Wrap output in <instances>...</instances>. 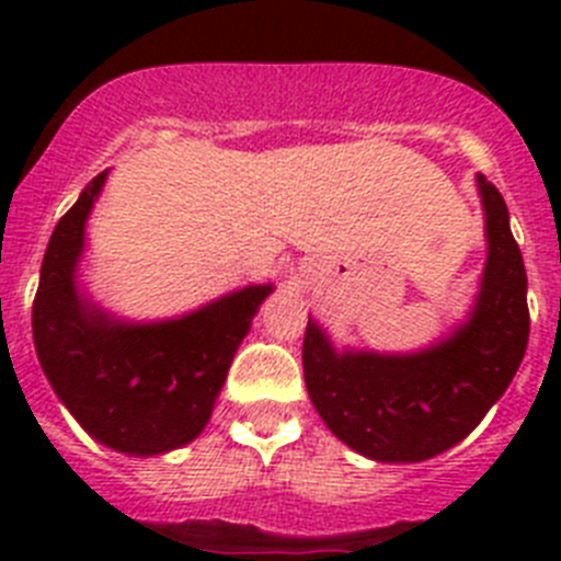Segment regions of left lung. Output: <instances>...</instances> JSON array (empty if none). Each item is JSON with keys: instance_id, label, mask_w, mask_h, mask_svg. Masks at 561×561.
I'll list each match as a JSON object with an SVG mask.
<instances>
[{"instance_id": "left-lung-1", "label": "left lung", "mask_w": 561, "mask_h": 561, "mask_svg": "<svg viewBox=\"0 0 561 561\" xmlns=\"http://www.w3.org/2000/svg\"><path fill=\"white\" fill-rule=\"evenodd\" d=\"M485 266L463 323L410 354L336 348L309 317L306 390L325 427L379 463H419L460 444L517 374L528 345V277L508 207L478 173Z\"/></svg>"}]
</instances>
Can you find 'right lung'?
<instances>
[{"mask_svg": "<svg viewBox=\"0 0 561 561\" xmlns=\"http://www.w3.org/2000/svg\"><path fill=\"white\" fill-rule=\"evenodd\" d=\"M106 176L98 173L83 187L49 236L33 342L58 401L92 438L114 453L151 458L199 438L232 356L275 286H244L171 320L114 317L78 277L87 221Z\"/></svg>", "mask_w": 561, "mask_h": 561, "instance_id": "obj_1", "label": "right lung"}]
</instances>
